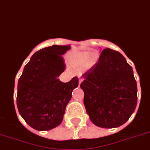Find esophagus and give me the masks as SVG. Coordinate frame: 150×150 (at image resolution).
Wrapping results in <instances>:
<instances>
[{"label":"esophagus","instance_id":"esophagus-1","mask_svg":"<svg viewBox=\"0 0 150 150\" xmlns=\"http://www.w3.org/2000/svg\"><path fill=\"white\" fill-rule=\"evenodd\" d=\"M82 82H83V80H82V79H79V86L80 85V83H81Z\"/></svg>","mask_w":150,"mask_h":150}]
</instances>
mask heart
<instances>
[{
    "mask_svg": "<svg viewBox=\"0 0 150 150\" xmlns=\"http://www.w3.org/2000/svg\"><path fill=\"white\" fill-rule=\"evenodd\" d=\"M96 59V56H91V52L87 51H76L69 56L70 63L76 67H82L86 65L89 68L95 64Z\"/></svg>",
    "mask_w": 150,
    "mask_h": 150,
    "instance_id": "1",
    "label": "heart"
}]
</instances>
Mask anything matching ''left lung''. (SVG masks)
Returning <instances> with one entry per match:
<instances>
[{
    "label": "left lung",
    "instance_id": "left-lung-1",
    "mask_svg": "<svg viewBox=\"0 0 150 150\" xmlns=\"http://www.w3.org/2000/svg\"><path fill=\"white\" fill-rule=\"evenodd\" d=\"M84 105L91 121L100 127L124 125L137 103V86L133 69L118 52L105 48L98 61L83 75Z\"/></svg>",
    "mask_w": 150,
    "mask_h": 150
}]
</instances>
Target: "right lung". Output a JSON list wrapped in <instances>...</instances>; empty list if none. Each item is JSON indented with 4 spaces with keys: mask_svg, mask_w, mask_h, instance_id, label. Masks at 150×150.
<instances>
[{
    "mask_svg": "<svg viewBox=\"0 0 150 150\" xmlns=\"http://www.w3.org/2000/svg\"><path fill=\"white\" fill-rule=\"evenodd\" d=\"M70 45H52L35 52L19 79L16 105L22 117L37 130H49L63 121L67 105L79 80L62 83L65 70L62 55Z\"/></svg>",
    "mask_w": 150,
    "mask_h": 150,
    "instance_id": "1",
    "label": "right lung"
}]
</instances>
